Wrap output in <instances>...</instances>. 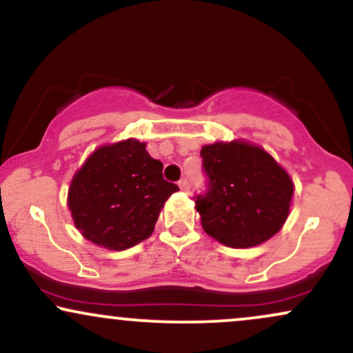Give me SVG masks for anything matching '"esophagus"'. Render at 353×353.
I'll list each match as a JSON object with an SVG mask.
<instances>
[{
    "mask_svg": "<svg viewBox=\"0 0 353 353\" xmlns=\"http://www.w3.org/2000/svg\"><path fill=\"white\" fill-rule=\"evenodd\" d=\"M177 184H179L181 190H184V192H188V190H189V181L185 179V177H182V179L177 182Z\"/></svg>",
    "mask_w": 353,
    "mask_h": 353,
    "instance_id": "esophagus-1",
    "label": "esophagus"
}]
</instances>
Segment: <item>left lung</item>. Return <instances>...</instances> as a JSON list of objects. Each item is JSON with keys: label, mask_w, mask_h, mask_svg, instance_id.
<instances>
[{"label": "left lung", "mask_w": 353, "mask_h": 353, "mask_svg": "<svg viewBox=\"0 0 353 353\" xmlns=\"http://www.w3.org/2000/svg\"><path fill=\"white\" fill-rule=\"evenodd\" d=\"M201 157L208 185L194 199L210 237L244 249L279 232L289 216L294 185L272 156L234 141L204 145Z\"/></svg>", "instance_id": "obj_1"}]
</instances>
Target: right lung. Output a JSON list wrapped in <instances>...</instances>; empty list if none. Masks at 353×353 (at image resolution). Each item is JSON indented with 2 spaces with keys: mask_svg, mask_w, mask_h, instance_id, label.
<instances>
[{
  "mask_svg": "<svg viewBox=\"0 0 353 353\" xmlns=\"http://www.w3.org/2000/svg\"><path fill=\"white\" fill-rule=\"evenodd\" d=\"M176 190L145 144L128 139L91 154L71 182L68 204L88 241L124 250L151 236L164 202Z\"/></svg>",
  "mask_w": 353,
  "mask_h": 353,
  "instance_id": "obj_1",
  "label": "right lung"
}]
</instances>
